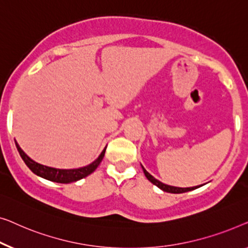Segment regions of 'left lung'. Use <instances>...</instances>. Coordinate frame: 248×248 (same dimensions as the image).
Segmentation results:
<instances>
[{
  "label": "left lung",
  "mask_w": 248,
  "mask_h": 248,
  "mask_svg": "<svg viewBox=\"0 0 248 248\" xmlns=\"http://www.w3.org/2000/svg\"><path fill=\"white\" fill-rule=\"evenodd\" d=\"M142 167V166H141ZM142 170H144L145 175L147 179L151 181L153 184H155L156 186H158L160 190L165 191V192H169V193H184V192H187V191H192L194 189H197L199 186H192V187H176V186H167V184H164L162 182H159L158 180H156L154 176L151 175L147 170H146L144 167H142Z\"/></svg>",
  "instance_id": "left-lung-1"
}]
</instances>
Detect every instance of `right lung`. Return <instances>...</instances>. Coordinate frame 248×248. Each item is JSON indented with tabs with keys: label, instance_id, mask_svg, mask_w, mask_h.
Here are the masks:
<instances>
[{
	"label": "right lung",
	"instance_id": "obj_1",
	"mask_svg": "<svg viewBox=\"0 0 248 248\" xmlns=\"http://www.w3.org/2000/svg\"><path fill=\"white\" fill-rule=\"evenodd\" d=\"M16 148H18V152L21 156V158L23 159V162L26 163V165L29 167L34 174L44 177V179L53 181V182H57V183L75 182V181H78L83 179V177L90 175V174L93 173L94 170H96V167L100 165L101 160L103 159L104 153H106V148H104L99 157L88 166L81 167V169H76V170H59V169H53V167H48V166H45V165H41V164L36 163L34 160L31 159L29 156L22 151V149L20 148V146L18 145V142L16 141Z\"/></svg>",
	"mask_w": 248,
	"mask_h": 248
}]
</instances>
